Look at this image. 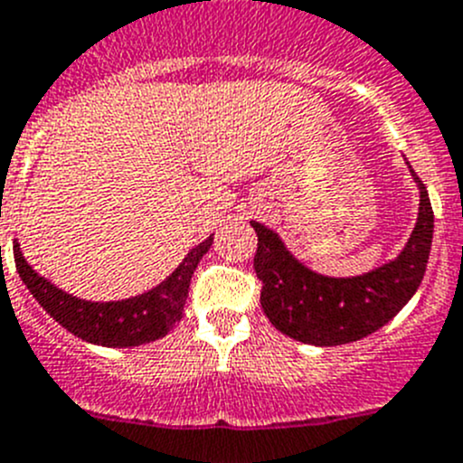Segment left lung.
<instances>
[{
  "mask_svg": "<svg viewBox=\"0 0 463 463\" xmlns=\"http://www.w3.org/2000/svg\"><path fill=\"white\" fill-rule=\"evenodd\" d=\"M420 188L418 222L400 257L355 278H328L300 264L273 229L257 232L254 270L261 279V307L270 324L305 345L337 346L363 339L388 324L418 291L434 236V211L425 184Z\"/></svg>",
  "mask_w": 463,
  "mask_h": 463,
  "instance_id": "obj_1",
  "label": "left lung"
}]
</instances>
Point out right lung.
<instances>
[{
  "mask_svg": "<svg viewBox=\"0 0 463 463\" xmlns=\"http://www.w3.org/2000/svg\"><path fill=\"white\" fill-rule=\"evenodd\" d=\"M211 243L213 236L190 250L179 269L146 294L126 300H109V303L75 298L54 287L27 264L18 243H13V254H15V269L27 284V289L59 326L91 345L128 349L165 337L174 324L181 321L190 279L199 260L209 252Z\"/></svg>",
  "mask_w": 463,
  "mask_h": 463,
  "instance_id": "right-lung-1",
  "label": "right lung"
}]
</instances>
